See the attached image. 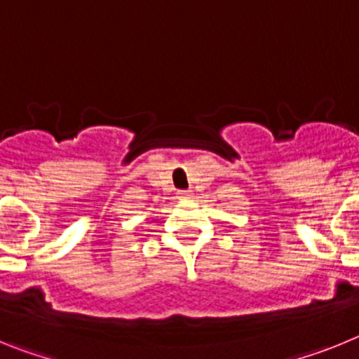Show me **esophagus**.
Masks as SVG:
<instances>
[{"mask_svg": "<svg viewBox=\"0 0 359 359\" xmlns=\"http://www.w3.org/2000/svg\"><path fill=\"white\" fill-rule=\"evenodd\" d=\"M192 196V190H180L177 192V199H189Z\"/></svg>", "mask_w": 359, "mask_h": 359, "instance_id": "obj_1", "label": "esophagus"}]
</instances>
